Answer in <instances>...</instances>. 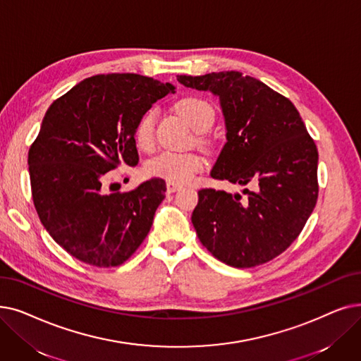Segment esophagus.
<instances>
[{"mask_svg":"<svg viewBox=\"0 0 361 361\" xmlns=\"http://www.w3.org/2000/svg\"><path fill=\"white\" fill-rule=\"evenodd\" d=\"M181 190V185L180 184H176V183H166V192L168 193H174V192H178Z\"/></svg>","mask_w":361,"mask_h":361,"instance_id":"obj_1","label":"esophagus"}]
</instances>
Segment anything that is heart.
<instances>
[{"label": "heart", "mask_w": 361, "mask_h": 361, "mask_svg": "<svg viewBox=\"0 0 361 361\" xmlns=\"http://www.w3.org/2000/svg\"><path fill=\"white\" fill-rule=\"evenodd\" d=\"M177 109L180 115L187 121L190 127L197 133L208 131L215 121L214 107L203 99L185 97L178 102ZM154 125L156 112L147 111L138 119L134 138L140 149L150 150L154 146ZM203 166V159L197 153H178L162 152L156 158L147 162L146 174L153 178H161L169 183L184 184L192 181L197 171Z\"/></svg>", "instance_id": "1"}]
</instances>
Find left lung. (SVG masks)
<instances>
[{
	"label": "left lung",
	"instance_id": "1",
	"mask_svg": "<svg viewBox=\"0 0 361 361\" xmlns=\"http://www.w3.org/2000/svg\"><path fill=\"white\" fill-rule=\"evenodd\" d=\"M178 82L219 97L227 143L211 177L250 184L245 197L199 190L192 223L202 245L236 269L269 262L300 236L319 196V152L293 103L240 72L178 75Z\"/></svg>",
	"mask_w": 361,
	"mask_h": 361
}]
</instances>
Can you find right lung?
<instances>
[{"label":"right lung","mask_w":361,"mask_h":361,"mask_svg":"<svg viewBox=\"0 0 361 361\" xmlns=\"http://www.w3.org/2000/svg\"><path fill=\"white\" fill-rule=\"evenodd\" d=\"M169 92L174 85L143 75H96L47 111L27 153L30 189L42 226L73 258L116 267L146 239L165 181L111 195L104 183L121 164H138L135 125Z\"/></svg>","instance_id":"1"}]
</instances>
